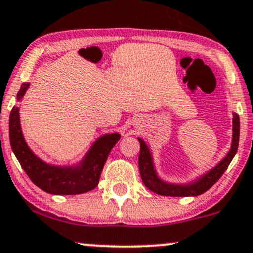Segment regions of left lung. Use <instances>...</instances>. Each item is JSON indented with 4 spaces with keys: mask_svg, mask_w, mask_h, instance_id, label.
Listing matches in <instances>:
<instances>
[{
    "mask_svg": "<svg viewBox=\"0 0 253 253\" xmlns=\"http://www.w3.org/2000/svg\"><path fill=\"white\" fill-rule=\"evenodd\" d=\"M239 117L238 114L233 113L232 119V142L231 148L227 154L215 165L213 169L204 173L196 180L187 182V184H172L167 182L158 175L154 166L153 156L147 144L141 138H138L140 142V156H139V171L141 175L142 182L145 186L151 190L152 192L160 194V196L169 197H196L210 190L219 180L224 172L226 171L227 166L232 161L238 150L239 142Z\"/></svg>",
    "mask_w": 253,
    "mask_h": 253,
    "instance_id": "left-lung-1",
    "label": "left lung"
}]
</instances>
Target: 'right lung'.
Returning <instances> with one entry per match:
<instances>
[{"label": "right lung", "mask_w": 253, "mask_h": 253, "mask_svg": "<svg viewBox=\"0 0 253 253\" xmlns=\"http://www.w3.org/2000/svg\"><path fill=\"white\" fill-rule=\"evenodd\" d=\"M29 82H24L17 93V101L23 99ZM119 133L97 138L84 157L74 165H53L45 163L30 150L24 140L20 123V108L14 106L9 117V139L15 157L36 186L50 194H80L92 191L99 184L103 165L112 148L120 140Z\"/></svg>", "instance_id": "1"}]
</instances>
